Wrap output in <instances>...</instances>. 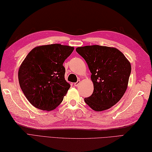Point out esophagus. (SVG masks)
<instances>
[{"mask_svg":"<svg viewBox=\"0 0 152 152\" xmlns=\"http://www.w3.org/2000/svg\"><path fill=\"white\" fill-rule=\"evenodd\" d=\"M80 80H78V82H76V83H74V86H76V87H77V86H78V85L80 84Z\"/></svg>","mask_w":152,"mask_h":152,"instance_id":"34e87169","label":"esophagus"}]
</instances>
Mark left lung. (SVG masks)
I'll return each instance as SVG.
<instances>
[{"label": "left lung", "mask_w": 152, "mask_h": 152, "mask_svg": "<svg viewBox=\"0 0 152 152\" xmlns=\"http://www.w3.org/2000/svg\"><path fill=\"white\" fill-rule=\"evenodd\" d=\"M86 61L91 73L94 90L84 99L95 111H103L115 105L127 88L131 72L129 61L117 48L99 45L76 49Z\"/></svg>", "instance_id": "obj_1"}]
</instances>
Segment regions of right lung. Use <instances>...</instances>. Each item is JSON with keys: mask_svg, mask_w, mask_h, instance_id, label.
<instances>
[{"mask_svg": "<svg viewBox=\"0 0 152 152\" xmlns=\"http://www.w3.org/2000/svg\"><path fill=\"white\" fill-rule=\"evenodd\" d=\"M73 50L74 47L59 44L37 46L23 61L18 71L19 86L34 107L50 111L63 101L70 88L63 64Z\"/></svg>", "mask_w": 152, "mask_h": 152, "instance_id": "1", "label": "right lung"}]
</instances>
